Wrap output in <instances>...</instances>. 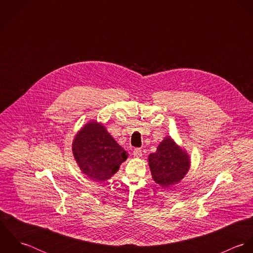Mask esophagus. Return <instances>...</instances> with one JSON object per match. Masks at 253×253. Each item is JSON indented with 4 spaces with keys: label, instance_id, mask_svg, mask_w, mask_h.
Masks as SVG:
<instances>
[{
    "label": "esophagus",
    "instance_id": "esophagus-1",
    "mask_svg": "<svg viewBox=\"0 0 253 253\" xmlns=\"http://www.w3.org/2000/svg\"><path fill=\"white\" fill-rule=\"evenodd\" d=\"M132 155H133V157H135V158H140V157L142 156V151H141V149L135 148V149L133 150V152H132Z\"/></svg>",
    "mask_w": 253,
    "mask_h": 253
}]
</instances>
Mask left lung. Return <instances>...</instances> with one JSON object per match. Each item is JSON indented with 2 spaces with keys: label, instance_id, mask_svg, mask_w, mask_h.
<instances>
[{
  "label": "left lung",
  "instance_id": "8db88e82",
  "mask_svg": "<svg viewBox=\"0 0 253 253\" xmlns=\"http://www.w3.org/2000/svg\"><path fill=\"white\" fill-rule=\"evenodd\" d=\"M152 177L164 188L177 184L190 168L189 156L170 138H165L157 151L149 155Z\"/></svg>",
  "mask_w": 253,
  "mask_h": 253
}]
</instances>
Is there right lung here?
Masks as SVG:
<instances>
[{"label":"right lung","instance_id":"1","mask_svg":"<svg viewBox=\"0 0 253 253\" xmlns=\"http://www.w3.org/2000/svg\"><path fill=\"white\" fill-rule=\"evenodd\" d=\"M73 154L81 170L93 181L112 177L127 158L126 152L110 135L104 126L86 124L75 136Z\"/></svg>","mask_w":253,"mask_h":253}]
</instances>
